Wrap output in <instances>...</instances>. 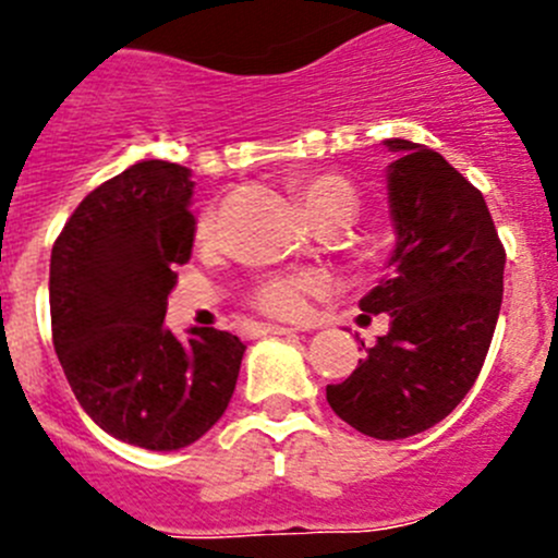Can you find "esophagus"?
<instances>
[{"label": "esophagus", "instance_id": "1", "mask_svg": "<svg viewBox=\"0 0 558 558\" xmlns=\"http://www.w3.org/2000/svg\"><path fill=\"white\" fill-rule=\"evenodd\" d=\"M296 332L294 327H283V325H255V336H291Z\"/></svg>", "mask_w": 558, "mask_h": 558}]
</instances>
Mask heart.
I'll use <instances>...</instances> for the list:
<instances>
[{
  "label": "heart",
  "instance_id": "1",
  "mask_svg": "<svg viewBox=\"0 0 558 558\" xmlns=\"http://www.w3.org/2000/svg\"><path fill=\"white\" fill-rule=\"evenodd\" d=\"M296 197L303 201L305 211L316 226L330 220L350 222L361 208V192L343 175L322 170V173H303L294 179ZM215 215L208 211L197 226V236L206 239L215 236ZM325 286V278L316 272H275L262 278L253 286V305L269 316H280V319H291L300 316L308 305V296Z\"/></svg>",
  "mask_w": 558,
  "mask_h": 558
}]
</instances>
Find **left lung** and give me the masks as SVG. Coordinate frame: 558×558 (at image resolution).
Returning a JSON list of instances; mask_svg holds the SVG:
<instances>
[{
    "instance_id": "obj_1",
    "label": "left lung",
    "mask_w": 558,
    "mask_h": 558,
    "mask_svg": "<svg viewBox=\"0 0 558 558\" xmlns=\"http://www.w3.org/2000/svg\"><path fill=\"white\" fill-rule=\"evenodd\" d=\"M397 247L361 300L390 330L357 368L327 385L332 413L377 440H402L444 421L476 383L496 332L507 253L482 192L437 150L385 140Z\"/></svg>"
}]
</instances>
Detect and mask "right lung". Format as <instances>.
<instances>
[{
	"label": "right lung",
	"mask_w": 558,
	"mask_h": 558,
	"mask_svg": "<svg viewBox=\"0 0 558 558\" xmlns=\"http://www.w3.org/2000/svg\"><path fill=\"white\" fill-rule=\"evenodd\" d=\"M192 173L137 161L76 206L51 247V338L76 402L107 435L150 451L195 444L226 413L244 343L165 327L195 242Z\"/></svg>",
	"instance_id": "obj_1"
}]
</instances>
